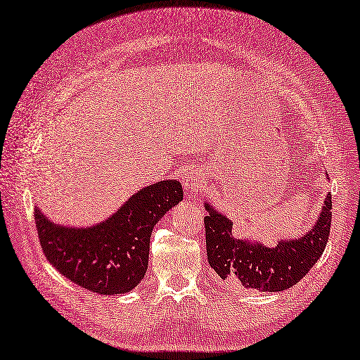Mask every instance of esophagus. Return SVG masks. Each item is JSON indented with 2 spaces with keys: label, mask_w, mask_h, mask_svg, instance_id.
Wrapping results in <instances>:
<instances>
[{
  "label": "esophagus",
  "mask_w": 360,
  "mask_h": 360,
  "mask_svg": "<svg viewBox=\"0 0 360 360\" xmlns=\"http://www.w3.org/2000/svg\"><path fill=\"white\" fill-rule=\"evenodd\" d=\"M183 185L188 189L189 197L194 198L203 189V179H201L198 171H188L186 174H183Z\"/></svg>",
  "instance_id": "obj_1"
}]
</instances>
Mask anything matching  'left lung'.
I'll return each mask as SVG.
<instances>
[{
	"label": "left lung",
	"instance_id": "8db88e82",
	"mask_svg": "<svg viewBox=\"0 0 360 360\" xmlns=\"http://www.w3.org/2000/svg\"><path fill=\"white\" fill-rule=\"evenodd\" d=\"M207 261L221 279L238 281L259 292H283L297 284L316 264L327 246L331 224V195L310 232L297 240H281L275 248L238 240L232 221L205 203Z\"/></svg>",
	"mask_w": 360,
	"mask_h": 360
}]
</instances>
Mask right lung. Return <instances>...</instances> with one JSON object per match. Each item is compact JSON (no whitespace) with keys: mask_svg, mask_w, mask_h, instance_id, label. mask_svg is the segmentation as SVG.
Listing matches in <instances>:
<instances>
[{"mask_svg":"<svg viewBox=\"0 0 360 360\" xmlns=\"http://www.w3.org/2000/svg\"><path fill=\"white\" fill-rule=\"evenodd\" d=\"M183 200L177 180L140 189L107 220L93 227L50 221L34 207L44 255L60 275L99 295L127 293L142 281L154 226Z\"/></svg>","mask_w":360,"mask_h":360,"instance_id":"right-lung-1","label":"right lung"}]
</instances>
